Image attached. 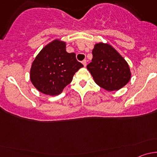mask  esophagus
<instances>
[{"label": "esophagus", "mask_w": 157, "mask_h": 157, "mask_svg": "<svg viewBox=\"0 0 157 157\" xmlns=\"http://www.w3.org/2000/svg\"><path fill=\"white\" fill-rule=\"evenodd\" d=\"M82 63H83V66H84V67H86V60H83V61H82Z\"/></svg>", "instance_id": "esophagus-1"}]
</instances>
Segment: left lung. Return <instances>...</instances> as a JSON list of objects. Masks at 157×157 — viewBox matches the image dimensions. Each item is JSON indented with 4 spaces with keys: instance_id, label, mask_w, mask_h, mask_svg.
Returning <instances> with one entry per match:
<instances>
[{
    "instance_id": "1",
    "label": "left lung",
    "mask_w": 157,
    "mask_h": 157,
    "mask_svg": "<svg viewBox=\"0 0 157 157\" xmlns=\"http://www.w3.org/2000/svg\"><path fill=\"white\" fill-rule=\"evenodd\" d=\"M86 67L95 82L108 91L122 88L131 79V71L128 63L109 44L95 45L92 62Z\"/></svg>"
}]
</instances>
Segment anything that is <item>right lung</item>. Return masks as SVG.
Segmentation results:
<instances>
[{
    "instance_id": "right-lung-1",
    "label": "right lung",
    "mask_w": 157,
    "mask_h": 157,
    "mask_svg": "<svg viewBox=\"0 0 157 157\" xmlns=\"http://www.w3.org/2000/svg\"><path fill=\"white\" fill-rule=\"evenodd\" d=\"M82 67L75 54L66 52L65 42L55 40L44 47L35 58L30 80L41 93L56 96L72 81L74 74Z\"/></svg>"
}]
</instances>
